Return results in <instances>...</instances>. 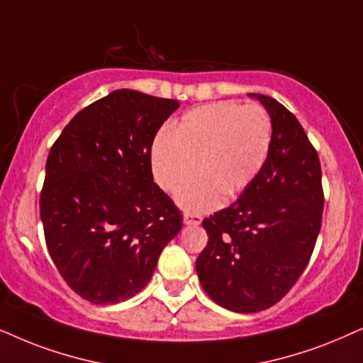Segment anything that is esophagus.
Returning <instances> with one entry per match:
<instances>
[{
  "label": "esophagus",
  "instance_id": "obj_1",
  "mask_svg": "<svg viewBox=\"0 0 363 363\" xmlns=\"http://www.w3.org/2000/svg\"><path fill=\"white\" fill-rule=\"evenodd\" d=\"M201 221H203V216L201 214H184V224H187V226H197V224H201Z\"/></svg>",
  "mask_w": 363,
  "mask_h": 363
}]
</instances>
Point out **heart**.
Instances as JSON below:
<instances>
[{"instance_id": "b5f03b06", "label": "heart", "mask_w": 363, "mask_h": 363, "mask_svg": "<svg viewBox=\"0 0 363 363\" xmlns=\"http://www.w3.org/2000/svg\"><path fill=\"white\" fill-rule=\"evenodd\" d=\"M273 123L261 105L233 100L192 108L172 127L171 135L155 139L150 154L155 182L176 192L194 176H201L179 192L177 201L191 213H206L223 204L224 194L235 199L259 176L269 147Z\"/></svg>"}]
</instances>
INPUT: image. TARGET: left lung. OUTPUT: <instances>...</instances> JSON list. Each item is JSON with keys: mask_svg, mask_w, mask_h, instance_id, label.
<instances>
[{"mask_svg": "<svg viewBox=\"0 0 363 363\" xmlns=\"http://www.w3.org/2000/svg\"><path fill=\"white\" fill-rule=\"evenodd\" d=\"M268 110L272 147L259 176L229 208L203 221L208 245L196 272L204 291L238 313L266 310L291 290L322 228V167L296 117L277 100L250 94Z\"/></svg>", "mask_w": 363, "mask_h": 363, "instance_id": "left-lung-1", "label": "left lung"}]
</instances>
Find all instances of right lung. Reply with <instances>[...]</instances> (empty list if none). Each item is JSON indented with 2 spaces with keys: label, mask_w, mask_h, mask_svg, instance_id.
Segmentation results:
<instances>
[{
  "label": "right lung",
  "mask_w": 363,
  "mask_h": 363,
  "mask_svg": "<svg viewBox=\"0 0 363 363\" xmlns=\"http://www.w3.org/2000/svg\"><path fill=\"white\" fill-rule=\"evenodd\" d=\"M177 100L121 89L82 108L50 149L40 216L68 286L95 305L118 303L152 277L182 214L154 182V137Z\"/></svg>",
  "instance_id": "right-lung-1"
}]
</instances>
